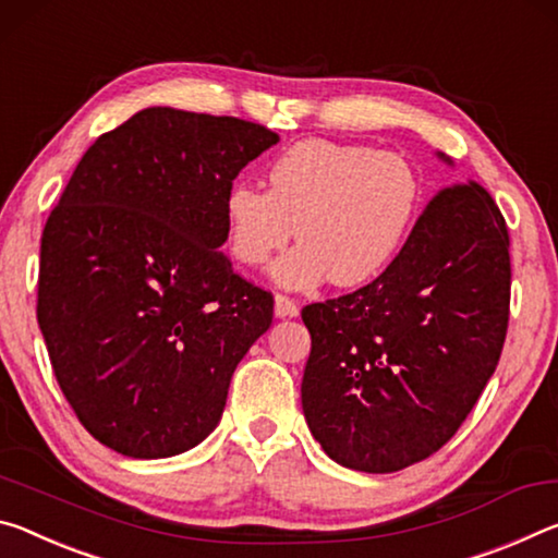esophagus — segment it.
Segmentation results:
<instances>
[{
    "mask_svg": "<svg viewBox=\"0 0 558 558\" xmlns=\"http://www.w3.org/2000/svg\"><path fill=\"white\" fill-rule=\"evenodd\" d=\"M299 314V306L284 294L274 296V316L277 318H294Z\"/></svg>",
    "mask_w": 558,
    "mask_h": 558,
    "instance_id": "esophagus-1",
    "label": "esophagus"
}]
</instances>
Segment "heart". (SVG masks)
<instances>
[{"mask_svg": "<svg viewBox=\"0 0 558 558\" xmlns=\"http://www.w3.org/2000/svg\"><path fill=\"white\" fill-rule=\"evenodd\" d=\"M269 190L236 180L225 193L227 250L244 267L274 264V279L304 289L331 274L339 287L383 277L413 234L425 185L396 153L301 141L269 162Z\"/></svg>", "mask_w": 558, "mask_h": 558, "instance_id": "heart-1", "label": "heart"}]
</instances>
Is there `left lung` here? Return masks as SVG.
<instances>
[{
    "instance_id": "1",
    "label": "left lung",
    "mask_w": 558,
    "mask_h": 558,
    "mask_svg": "<svg viewBox=\"0 0 558 558\" xmlns=\"http://www.w3.org/2000/svg\"><path fill=\"white\" fill-rule=\"evenodd\" d=\"M509 289L505 217L485 187L460 182L427 203L383 277L304 306L301 405L328 458L386 474L440 450L497 368Z\"/></svg>"
}]
</instances>
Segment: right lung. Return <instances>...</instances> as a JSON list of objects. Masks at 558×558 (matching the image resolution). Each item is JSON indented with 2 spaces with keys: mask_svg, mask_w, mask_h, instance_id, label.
<instances>
[{
  "mask_svg": "<svg viewBox=\"0 0 558 558\" xmlns=\"http://www.w3.org/2000/svg\"><path fill=\"white\" fill-rule=\"evenodd\" d=\"M279 143L259 123L153 106L90 145L41 234L36 318L81 425L135 460L215 430L274 296L219 252L225 193Z\"/></svg>",
  "mask_w": 558,
  "mask_h": 558,
  "instance_id": "1",
  "label": "right lung"
}]
</instances>
